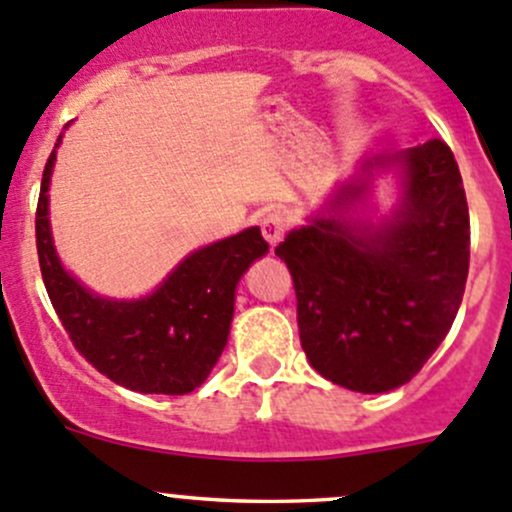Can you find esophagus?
Masks as SVG:
<instances>
[{
  "mask_svg": "<svg viewBox=\"0 0 512 512\" xmlns=\"http://www.w3.org/2000/svg\"><path fill=\"white\" fill-rule=\"evenodd\" d=\"M260 230H262V237H265V240L275 247L287 232V217L277 210L267 212V215L260 220Z\"/></svg>",
  "mask_w": 512,
  "mask_h": 512,
  "instance_id": "esophagus-1",
  "label": "esophagus"
}]
</instances>
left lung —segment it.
<instances>
[{
    "label": "left lung",
    "mask_w": 512,
    "mask_h": 512,
    "mask_svg": "<svg viewBox=\"0 0 512 512\" xmlns=\"http://www.w3.org/2000/svg\"><path fill=\"white\" fill-rule=\"evenodd\" d=\"M390 161L404 167L396 215L380 226L347 223L339 207L359 201L371 167ZM362 167L365 180L335 195V215L292 230L275 255L292 275L310 365L355 393H388L423 370L458 315L470 215L458 162L443 140Z\"/></svg>",
    "instance_id": "1"
}]
</instances>
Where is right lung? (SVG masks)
Instances as JSON below:
<instances>
[{"label":"right lung","mask_w":512,"mask_h":512,"mask_svg":"<svg viewBox=\"0 0 512 512\" xmlns=\"http://www.w3.org/2000/svg\"><path fill=\"white\" fill-rule=\"evenodd\" d=\"M49 155L37 202V255L44 287L79 355L135 393L185 395L207 380L230 335L235 287L267 255L260 227L192 252L142 300L92 295L62 267L49 232Z\"/></svg>","instance_id":"1"}]
</instances>
